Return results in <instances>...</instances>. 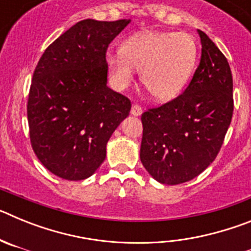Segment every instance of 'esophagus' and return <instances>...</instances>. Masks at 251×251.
I'll list each match as a JSON object with an SVG mask.
<instances>
[{
  "label": "esophagus",
  "instance_id": "34e87169",
  "mask_svg": "<svg viewBox=\"0 0 251 251\" xmlns=\"http://www.w3.org/2000/svg\"><path fill=\"white\" fill-rule=\"evenodd\" d=\"M130 113H132L133 115H136V117H138V115L142 114V108L141 105H138V104H133L132 105V109H130Z\"/></svg>",
  "mask_w": 251,
  "mask_h": 251
}]
</instances>
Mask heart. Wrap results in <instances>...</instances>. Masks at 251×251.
<instances>
[{
  "label": "heart",
  "mask_w": 251,
  "mask_h": 251,
  "mask_svg": "<svg viewBox=\"0 0 251 251\" xmlns=\"http://www.w3.org/2000/svg\"><path fill=\"white\" fill-rule=\"evenodd\" d=\"M121 55H109L106 65L117 85L133 81V69L141 70V81L157 100L175 98L191 77L199 48L185 32H141L122 44Z\"/></svg>",
  "instance_id": "obj_1"
}]
</instances>
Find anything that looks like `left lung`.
<instances>
[{"instance_id":"left-lung-1","label":"left lung","mask_w":251,"mask_h":251,"mask_svg":"<svg viewBox=\"0 0 251 251\" xmlns=\"http://www.w3.org/2000/svg\"><path fill=\"white\" fill-rule=\"evenodd\" d=\"M199 35L201 60L185 92L141 117V161L165 185L187 182L211 165L231 123L230 65L203 31Z\"/></svg>"}]
</instances>
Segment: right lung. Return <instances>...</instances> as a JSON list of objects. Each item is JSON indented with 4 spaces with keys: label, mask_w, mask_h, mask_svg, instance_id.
Here are the masks:
<instances>
[{
    "label": "right lung",
    "mask_w": 251,
    "mask_h": 251,
    "mask_svg": "<svg viewBox=\"0 0 251 251\" xmlns=\"http://www.w3.org/2000/svg\"><path fill=\"white\" fill-rule=\"evenodd\" d=\"M129 20H83L50 44L32 75L27 121L40 162L69 181L92 176L130 100L106 86V50Z\"/></svg>",
    "instance_id": "right-lung-1"
}]
</instances>
